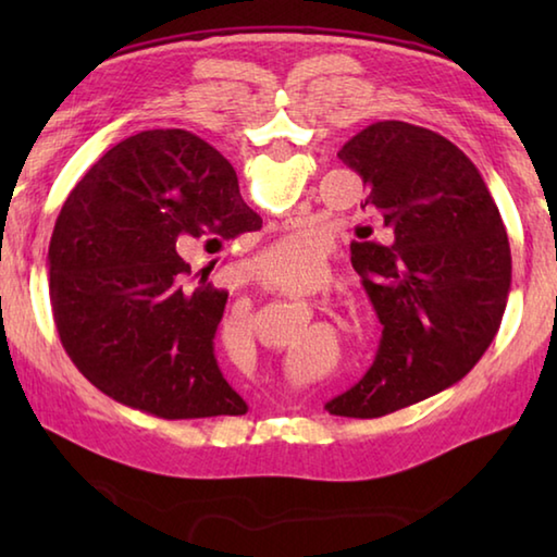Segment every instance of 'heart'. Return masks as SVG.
I'll return each mask as SVG.
<instances>
[{"label":"heart","mask_w":557,"mask_h":557,"mask_svg":"<svg viewBox=\"0 0 557 557\" xmlns=\"http://www.w3.org/2000/svg\"><path fill=\"white\" fill-rule=\"evenodd\" d=\"M319 260H322V248L312 235L292 233L262 252L256 270L270 285H301L314 275ZM235 338H238L240 351H248L252 346V322L248 314H243L235 326Z\"/></svg>","instance_id":"obj_1"}]
</instances>
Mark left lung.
<instances>
[{"label": "left lung", "instance_id": "left-lung-1", "mask_svg": "<svg viewBox=\"0 0 557 557\" xmlns=\"http://www.w3.org/2000/svg\"><path fill=\"white\" fill-rule=\"evenodd\" d=\"M338 159L363 178V211L388 243H351L354 270L383 324L375 361L324 408L381 418L449 388L492 344L511 289V248L479 169L437 132L383 120Z\"/></svg>", "mask_w": 557, "mask_h": 557}]
</instances>
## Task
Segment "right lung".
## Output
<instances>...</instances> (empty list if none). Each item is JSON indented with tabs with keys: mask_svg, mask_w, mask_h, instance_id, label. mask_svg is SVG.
<instances>
[{
	"mask_svg": "<svg viewBox=\"0 0 557 557\" xmlns=\"http://www.w3.org/2000/svg\"><path fill=\"white\" fill-rule=\"evenodd\" d=\"M260 225L228 159L191 132L147 129L112 147L51 235L53 322L75 369L157 418L248 412L213 354L228 292L191 282L186 256Z\"/></svg>",
	"mask_w": 557,
	"mask_h": 557,
	"instance_id": "obj_1",
	"label": "right lung"
}]
</instances>
